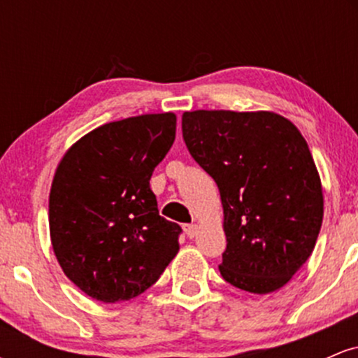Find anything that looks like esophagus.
I'll return each instance as SVG.
<instances>
[{
	"instance_id": "1",
	"label": "esophagus",
	"mask_w": 358,
	"mask_h": 358,
	"mask_svg": "<svg viewBox=\"0 0 358 358\" xmlns=\"http://www.w3.org/2000/svg\"><path fill=\"white\" fill-rule=\"evenodd\" d=\"M183 231L187 232V236L190 237V239H193V237L196 236V232H199V225H196V224H185Z\"/></svg>"
}]
</instances>
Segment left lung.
Wrapping results in <instances>:
<instances>
[{
    "mask_svg": "<svg viewBox=\"0 0 358 358\" xmlns=\"http://www.w3.org/2000/svg\"><path fill=\"white\" fill-rule=\"evenodd\" d=\"M185 145L215 180L227 249L222 278L268 294L313 252L323 222V188L308 143L271 110H187Z\"/></svg>",
    "mask_w": 358,
    "mask_h": 358,
    "instance_id": "8db88e82",
    "label": "left lung"
}]
</instances>
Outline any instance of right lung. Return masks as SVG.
I'll list each match as a JSON object with an SVG mask.
<instances>
[{"label": "right lung", "instance_id": "1", "mask_svg": "<svg viewBox=\"0 0 358 358\" xmlns=\"http://www.w3.org/2000/svg\"><path fill=\"white\" fill-rule=\"evenodd\" d=\"M173 113L102 124L65 151L52 180L48 225L62 271L90 298L127 301L178 254V224L158 212L150 180L175 141Z\"/></svg>", "mask_w": 358, "mask_h": 358}]
</instances>
